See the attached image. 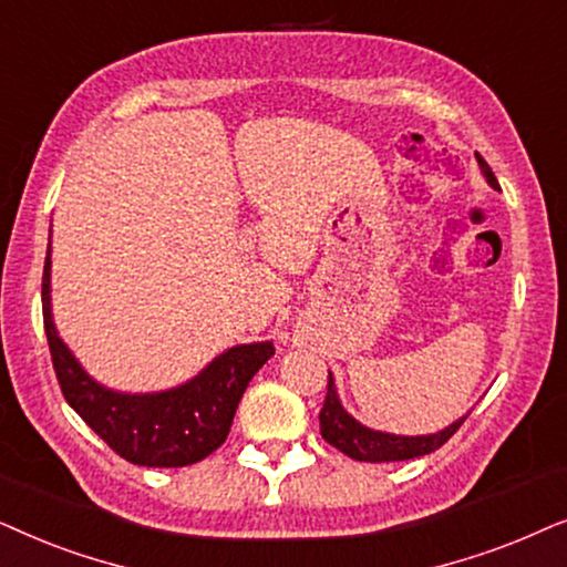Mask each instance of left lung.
<instances>
[{
  "label": "left lung",
  "mask_w": 567,
  "mask_h": 567,
  "mask_svg": "<svg viewBox=\"0 0 567 567\" xmlns=\"http://www.w3.org/2000/svg\"><path fill=\"white\" fill-rule=\"evenodd\" d=\"M480 168L485 173L487 184L497 188V178L495 173L489 171V165L485 161H480ZM464 420L466 414L462 420H456L454 425H449L446 430H441V433H433V435H391V433H381V430H371L360 425L354 417H350V414L344 412V406L339 404L331 373H329L327 399H323V406L319 412L323 441L342 451V454L354 458V462H371V464L406 462V458L433 454V451L441 449L443 443H446L449 437L462 427Z\"/></svg>",
  "instance_id": "8db88e82"
}]
</instances>
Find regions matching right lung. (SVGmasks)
Returning a JSON list of instances; mask_svg holds the SVG:
<instances>
[{
  "label": "right lung",
  "mask_w": 567,
  "mask_h": 567,
  "mask_svg": "<svg viewBox=\"0 0 567 567\" xmlns=\"http://www.w3.org/2000/svg\"><path fill=\"white\" fill-rule=\"evenodd\" d=\"M43 327L66 404L126 462L188 466L225 443L248 381L275 354L271 342L238 344L184 386L157 394H121L82 371L51 321V244L43 264Z\"/></svg>",
  "instance_id": "add662e5"
}]
</instances>
